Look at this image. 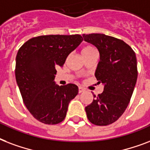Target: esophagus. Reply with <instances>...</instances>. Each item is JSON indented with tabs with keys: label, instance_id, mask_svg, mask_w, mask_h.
<instances>
[{
	"label": "esophagus",
	"instance_id": "1",
	"mask_svg": "<svg viewBox=\"0 0 150 150\" xmlns=\"http://www.w3.org/2000/svg\"><path fill=\"white\" fill-rule=\"evenodd\" d=\"M78 91H79V93H82V92H83V91H84V89H83V88H81V87H79Z\"/></svg>",
	"mask_w": 150,
	"mask_h": 150
}]
</instances>
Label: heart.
I'll list each match as a JSON object with an SVG mask.
<instances>
[{"mask_svg": "<svg viewBox=\"0 0 150 150\" xmlns=\"http://www.w3.org/2000/svg\"><path fill=\"white\" fill-rule=\"evenodd\" d=\"M96 51V49L94 48L92 46H86L83 48L82 50V55H85V54H90L91 52H93Z\"/></svg>", "mask_w": 150, "mask_h": 150, "instance_id": "b5f03b06", "label": "heart"}]
</instances>
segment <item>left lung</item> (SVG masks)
I'll return each instance as SVG.
<instances>
[{"label": "left lung", "mask_w": 150, "mask_h": 150, "mask_svg": "<svg viewBox=\"0 0 150 150\" xmlns=\"http://www.w3.org/2000/svg\"><path fill=\"white\" fill-rule=\"evenodd\" d=\"M85 41L98 48L100 61L96 70L104 91L85 107L89 121L98 126L111 125L129 104L138 77L135 53L122 40L103 33L83 34Z\"/></svg>", "instance_id": "obj_1"}]
</instances>
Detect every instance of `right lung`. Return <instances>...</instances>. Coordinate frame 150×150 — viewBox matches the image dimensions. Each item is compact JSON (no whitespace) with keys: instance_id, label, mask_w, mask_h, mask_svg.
I'll return each mask as SVG.
<instances>
[{"instance_id":"add662e5","label":"right lung","mask_w":150,"mask_h":150,"mask_svg":"<svg viewBox=\"0 0 150 150\" xmlns=\"http://www.w3.org/2000/svg\"><path fill=\"white\" fill-rule=\"evenodd\" d=\"M83 38L44 35L28 40L16 55V79L23 103L33 117L46 125H57L67 116L69 102L78 94L74 83L58 86L56 67H63Z\"/></svg>"}]
</instances>
